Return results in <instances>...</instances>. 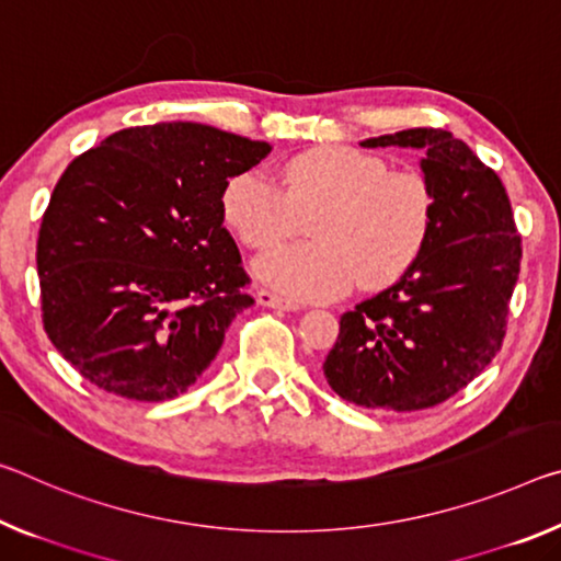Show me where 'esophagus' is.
Returning <instances> with one entry per match:
<instances>
[{
  "label": "esophagus",
  "mask_w": 561,
  "mask_h": 561,
  "mask_svg": "<svg viewBox=\"0 0 561 561\" xmlns=\"http://www.w3.org/2000/svg\"><path fill=\"white\" fill-rule=\"evenodd\" d=\"M256 301H260L262 307H272V309H284V312H299L301 305L295 299H287V297H279L274 295L270 289H260L256 291Z\"/></svg>",
  "instance_id": "esophagus-1"
}]
</instances>
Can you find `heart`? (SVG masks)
<instances>
[{
  "mask_svg": "<svg viewBox=\"0 0 561 561\" xmlns=\"http://www.w3.org/2000/svg\"><path fill=\"white\" fill-rule=\"evenodd\" d=\"M285 190L262 172H239L221 192L229 229L252 249H272L309 219L305 244L274 249L256 262L272 287L301 299L342 295L354 282H394L424 252L434 219V190L416 169H392L371 152L322 145L279 169Z\"/></svg>",
  "mask_w": 561,
  "mask_h": 561,
  "instance_id": "b5f03b06",
  "label": "heart"
}]
</instances>
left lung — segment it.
<instances>
[{"instance_id":"obj_1","label":"left lung","mask_w":561,"mask_h":561,"mask_svg":"<svg viewBox=\"0 0 561 561\" xmlns=\"http://www.w3.org/2000/svg\"><path fill=\"white\" fill-rule=\"evenodd\" d=\"M362 147L422 149L434 219L404 277L342 314L324 377L352 404L416 412L455 397L502 350L522 237L500 176L449 131L416 127Z\"/></svg>"}]
</instances>
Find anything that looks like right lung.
Returning a JSON list of instances; mask_svg holds the SVG:
<instances>
[{
	"mask_svg": "<svg viewBox=\"0 0 561 561\" xmlns=\"http://www.w3.org/2000/svg\"><path fill=\"white\" fill-rule=\"evenodd\" d=\"M272 152L207 124L114 131L72 159L37 239L44 332L84 379L137 402L186 392L254 305L221 192Z\"/></svg>",
	"mask_w": 561,
	"mask_h": 561,
	"instance_id": "add662e5",
	"label": "right lung"
}]
</instances>
